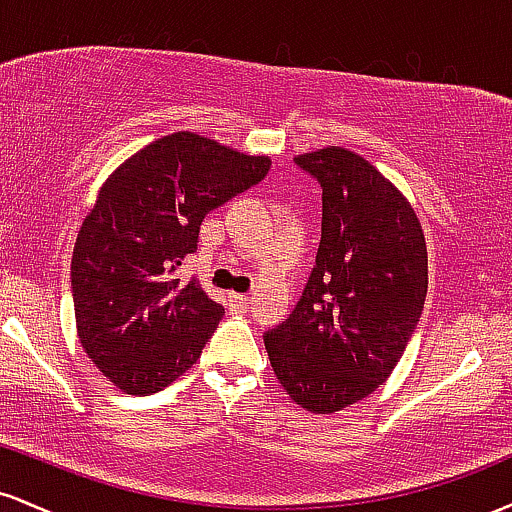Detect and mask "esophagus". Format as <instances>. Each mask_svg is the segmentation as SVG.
Listing matches in <instances>:
<instances>
[{"mask_svg": "<svg viewBox=\"0 0 512 512\" xmlns=\"http://www.w3.org/2000/svg\"><path fill=\"white\" fill-rule=\"evenodd\" d=\"M248 301H250L248 296H240V293H228V305H231L233 310H240V313H243V310H248Z\"/></svg>", "mask_w": 512, "mask_h": 512, "instance_id": "1", "label": "esophagus"}]
</instances>
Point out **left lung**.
<instances>
[{
    "label": "left lung",
    "mask_w": 512,
    "mask_h": 512,
    "mask_svg": "<svg viewBox=\"0 0 512 512\" xmlns=\"http://www.w3.org/2000/svg\"><path fill=\"white\" fill-rule=\"evenodd\" d=\"M296 163L322 187V238L301 301L264 349L293 402L332 414L378 390L407 349L426 301V238L363 156L325 146Z\"/></svg>",
    "instance_id": "1"
}]
</instances>
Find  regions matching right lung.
Wrapping results in <instances>:
<instances>
[{"label":"right lung","mask_w":512,"mask_h":512,"mask_svg":"<svg viewBox=\"0 0 512 512\" xmlns=\"http://www.w3.org/2000/svg\"><path fill=\"white\" fill-rule=\"evenodd\" d=\"M272 158L175 132L122 161L98 190L72 255L76 337L127 395H154L202 356L223 305L178 279L202 219L257 185Z\"/></svg>","instance_id":"add662e5"}]
</instances>
